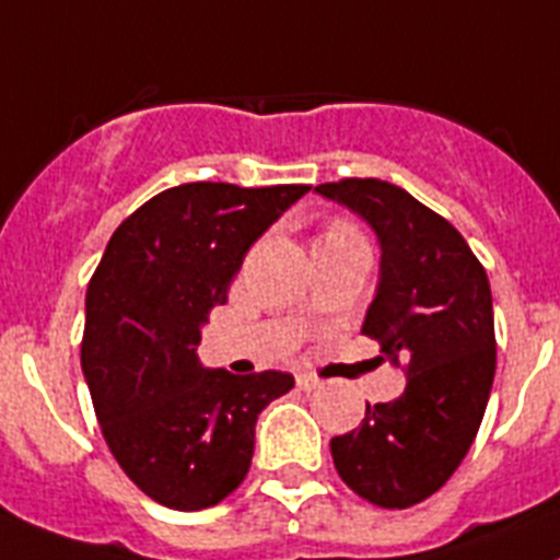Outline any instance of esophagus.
Returning a JSON list of instances; mask_svg holds the SVG:
<instances>
[{
  "instance_id": "34e87169",
  "label": "esophagus",
  "mask_w": 560,
  "mask_h": 560,
  "mask_svg": "<svg viewBox=\"0 0 560 560\" xmlns=\"http://www.w3.org/2000/svg\"><path fill=\"white\" fill-rule=\"evenodd\" d=\"M319 385V380L317 376H312V374H298V388L300 390H314Z\"/></svg>"
}]
</instances>
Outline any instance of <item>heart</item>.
<instances>
[{
    "label": "heart",
    "instance_id": "b5f03b06",
    "mask_svg": "<svg viewBox=\"0 0 560 560\" xmlns=\"http://www.w3.org/2000/svg\"><path fill=\"white\" fill-rule=\"evenodd\" d=\"M342 232H357V226H353V223H348V221H334L331 226H328L323 234H342Z\"/></svg>",
    "mask_w": 560,
    "mask_h": 560
}]
</instances>
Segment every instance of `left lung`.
Returning <instances> with one entry per match:
<instances>
[{
	"label": "left lung",
	"instance_id": "obj_1",
	"mask_svg": "<svg viewBox=\"0 0 560 560\" xmlns=\"http://www.w3.org/2000/svg\"><path fill=\"white\" fill-rule=\"evenodd\" d=\"M319 195L362 214L382 246L380 289L362 323L408 388L368 405L331 439L339 479L376 508L405 510L451 479L485 419L495 376L493 294L485 266L451 221L380 178L319 184Z\"/></svg>",
	"mask_w": 560,
	"mask_h": 560
}]
</instances>
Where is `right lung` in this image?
Listing matches in <instances>:
<instances>
[{
    "instance_id": "1",
    "label": "right lung",
    "mask_w": 560,
    "mask_h": 560,
    "mask_svg": "<svg viewBox=\"0 0 560 560\" xmlns=\"http://www.w3.org/2000/svg\"><path fill=\"white\" fill-rule=\"evenodd\" d=\"M312 186L180 184L113 232L88 285L81 371L104 442L170 510L212 508L246 479L257 413L294 376L198 362L200 326L229 300L248 246Z\"/></svg>"
}]
</instances>
